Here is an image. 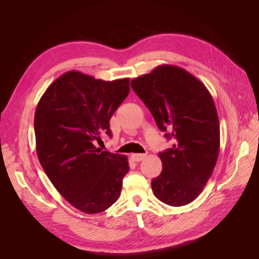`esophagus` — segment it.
<instances>
[{"instance_id":"1","label":"esophagus","mask_w":259,"mask_h":259,"mask_svg":"<svg viewBox=\"0 0 259 259\" xmlns=\"http://www.w3.org/2000/svg\"><path fill=\"white\" fill-rule=\"evenodd\" d=\"M131 158L133 161L135 162H140L142 160H144L146 158V154H143V153H134L131 155Z\"/></svg>"}]
</instances>
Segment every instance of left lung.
Masks as SVG:
<instances>
[{
    "label": "left lung",
    "mask_w": 259,
    "mask_h": 259,
    "mask_svg": "<svg viewBox=\"0 0 259 259\" xmlns=\"http://www.w3.org/2000/svg\"><path fill=\"white\" fill-rule=\"evenodd\" d=\"M131 85L158 127L175 142L159 153L163 168L152 179V191L167 205L189 204L207 184L218 159L221 132L214 100L204 84L177 66H158Z\"/></svg>",
    "instance_id": "obj_1"
}]
</instances>
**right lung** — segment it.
I'll use <instances>...</instances> for the list:
<instances>
[{"instance_id":"add662e5","label":"right lung","mask_w":259,"mask_h":259,"mask_svg":"<svg viewBox=\"0 0 259 259\" xmlns=\"http://www.w3.org/2000/svg\"><path fill=\"white\" fill-rule=\"evenodd\" d=\"M130 93V79L96 80L68 71L43 94L34 114L38 161L70 204L97 214L119 199L130 170L126 155L101 151L100 135L111 136L112 114Z\"/></svg>"}]
</instances>
